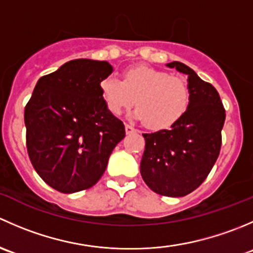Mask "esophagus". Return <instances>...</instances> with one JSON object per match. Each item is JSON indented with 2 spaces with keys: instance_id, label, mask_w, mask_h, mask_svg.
Masks as SVG:
<instances>
[{
  "instance_id": "1",
  "label": "esophagus",
  "mask_w": 253,
  "mask_h": 253,
  "mask_svg": "<svg viewBox=\"0 0 253 253\" xmlns=\"http://www.w3.org/2000/svg\"><path fill=\"white\" fill-rule=\"evenodd\" d=\"M125 128H126V133H127V134L136 133V132H137V129L134 128V127L132 126V125H128V124H127L126 126H125Z\"/></svg>"
}]
</instances>
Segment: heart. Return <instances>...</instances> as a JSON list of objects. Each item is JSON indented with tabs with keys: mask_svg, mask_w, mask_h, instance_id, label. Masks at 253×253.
I'll list each match as a JSON object with an SVG mask.
<instances>
[{
	"mask_svg": "<svg viewBox=\"0 0 253 253\" xmlns=\"http://www.w3.org/2000/svg\"><path fill=\"white\" fill-rule=\"evenodd\" d=\"M99 88L111 114L120 115L136 99L137 109L132 116L155 129L175 124L190 103V86L185 78L145 65L128 68L122 81L108 76L101 79Z\"/></svg>",
	"mask_w": 253,
	"mask_h": 253,
	"instance_id": "b5f03b06",
	"label": "heart"
}]
</instances>
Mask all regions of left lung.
<instances>
[{"label": "left lung", "instance_id": "1", "mask_svg": "<svg viewBox=\"0 0 253 253\" xmlns=\"http://www.w3.org/2000/svg\"><path fill=\"white\" fill-rule=\"evenodd\" d=\"M167 66L187 75L190 103L169 129L143 133L141 175L158 195L183 197L206 180L218 159L225 110L216 89L192 68L177 61Z\"/></svg>", "mask_w": 253, "mask_h": 253}]
</instances>
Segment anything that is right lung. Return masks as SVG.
<instances>
[{
  "label": "right lung",
  "mask_w": 253,
  "mask_h": 253,
  "mask_svg": "<svg viewBox=\"0 0 253 253\" xmlns=\"http://www.w3.org/2000/svg\"><path fill=\"white\" fill-rule=\"evenodd\" d=\"M106 61L78 58L38 81L24 110L27 149L40 177L62 193L95 185L125 138V125L109 111L101 79Z\"/></svg>",
  "instance_id": "1"
}]
</instances>
